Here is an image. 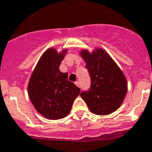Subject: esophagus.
<instances>
[{
    "label": "esophagus",
    "instance_id": "34e87169",
    "mask_svg": "<svg viewBox=\"0 0 152 152\" xmlns=\"http://www.w3.org/2000/svg\"><path fill=\"white\" fill-rule=\"evenodd\" d=\"M75 84H76V86H77L78 87H80V82H78V81H76V82H75Z\"/></svg>",
    "mask_w": 152,
    "mask_h": 152
}]
</instances>
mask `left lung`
<instances>
[{"instance_id": "1", "label": "left lung", "mask_w": 152, "mask_h": 152, "mask_svg": "<svg viewBox=\"0 0 152 152\" xmlns=\"http://www.w3.org/2000/svg\"><path fill=\"white\" fill-rule=\"evenodd\" d=\"M80 55L91 76V89L80 96L92 113L106 115L121 106L127 93L125 75L107 51L96 48L92 52L82 49Z\"/></svg>"}]
</instances>
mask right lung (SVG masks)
Segmentation results:
<instances>
[{"label":"right lung","mask_w":152,"mask_h":152,"mask_svg":"<svg viewBox=\"0 0 152 152\" xmlns=\"http://www.w3.org/2000/svg\"><path fill=\"white\" fill-rule=\"evenodd\" d=\"M68 50L47 49L34 68L28 83V94L34 108L48 119L65 118L69 114L80 88L68 80L67 72L59 69Z\"/></svg>","instance_id":"right-lung-1"}]
</instances>
